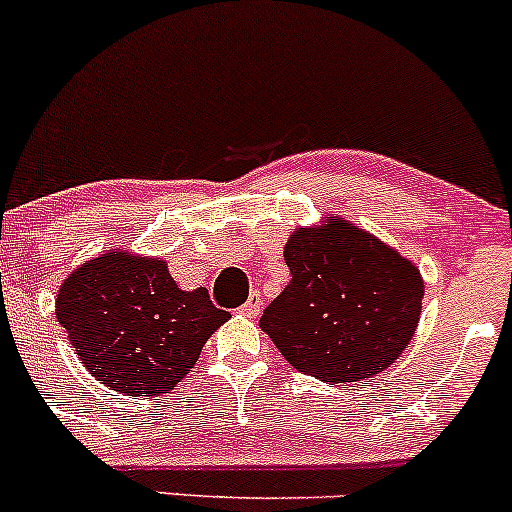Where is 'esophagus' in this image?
Segmentation results:
<instances>
[{"label": "esophagus", "mask_w": 512, "mask_h": 512, "mask_svg": "<svg viewBox=\"0 0 512 512\" xmlns=\"http://www.w3.org/2000/svg\"><path fill=\"white\" fill-rule=\"evenodd\" d=\"M260 308H262L260 293H250L248 301H245V303L238 308V313H240V315H248V317H255V315H260Z\"/></svg>", "instance_id": "1"}]
</instances>
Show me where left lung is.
Wrapping results in <instances>:
<instances>
[{"label": "left lung", "instance_id": "8db88e82", "mask_svg": "<svg viewBox=\"0 0 512 512\" xmlns=\"http://www.w3.org/2000/svg\"><path fill=\"white\" fill-rule=\"evenodd\" d=\"M291 281L260 317L281 356L325 383H356L404 354L421 317L416 264L339 216L296 228L284 248Z\"/></svg>", "mask_w": 512, "mask_h": 512}]
</instances>
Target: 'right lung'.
<instances>
[{
    "mask_svg": "<svg viewBox=\"0 0 512 512\" xmlns=\"http://www.w3.org/2000/svg\"><path fill=\"white\" fill-rule=\"evenodd\" d=\"M55 315L88 373L129 397L173 390L231 317L207 289H178L161 257L125 250L74 269L57 293Z\"/></svg>",
    "mask_w": 512,
    "mask_h": 512,
    "instance_id": "add662e5",
    "label": "right lung"
}]
</instances>
